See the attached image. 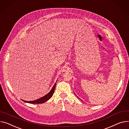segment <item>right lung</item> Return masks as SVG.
<instances>
[{
    "label": "right lung",
    "mask_w": 129,
    "mask_h": 129,
    "mask_svg": "<svg viewBox=\"0 0 129 129\" xmlns=\"http://www.w3.org/2000/svg\"><path fill=\"white\" fill-rule=\"evenodd\" d=\"M56 84V83H55L54 84L53 87H52V89L50 90V91L47 94H46V95H45L44 96H42V98H41L39 99H37L36 100H35V101H24V100H23V101L24 102H26V103H30V104H42V103H45L46 101H47L48 100H49L51 97L52 96L54 92Z\"/></svg>",
    "instance_id": "right-lung-1"
}]
</instances>
